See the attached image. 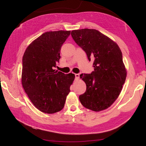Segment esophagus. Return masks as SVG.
Returning a JSON list of instances; mask_svg holds the SVG:
<instances>
[{"mask_svg": "<svg viewBox=\"0 0 146 146\" xmlns=\"http://www.w3.org/2000/svg\"><path fill=\"white\" fill-rule=\"evenodd\" d=\"M75 77H76V80H78L79 78H80V75H79L78 74H75Z\"/></svg>", "mask_w": 146, "mask_h": 146, "instance_id": "obj_1", "label": "esophagus"}]
</instances>
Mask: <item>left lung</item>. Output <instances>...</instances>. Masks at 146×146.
I'll return each instance as SVG.
<instances>
[{
	"label": "left lung",
	"mask_w": 146,
	"mask_h": 146,
	"mask_svg": "<svg viewBox=\"0 0 146 146\" xmlns=\"http://www.w3.org/2000/svg\"><path fill=\"white\" fill-rule=\"evenodd\" d=\"M74 41L86 52L88 58L94 60V71L82 74L86 90L79 96L82 105L94 111L110 107L120 94L127 71L122 54L117 44L95 29L72 30Z\"/></svg>",
	"instance_id": "8db88e82"
}]
</instances>
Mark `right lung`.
Listing matches in <instances>:
<instances>
[{
  "label": "right lung",
  "mask_w": 146,
  "mask_h": 146,
  "mask_svg": "<svg viewBox=\"0 0 146 146\" xmlns=\"http://www.w3.org/2000/svg\"><path fill=\"white\" fill-rule=\"evenodd\" d=\"M70 31L47 32L26 48L23 58L22 85L29 98L39 111L53 114L64 108L75 78L55 69L60 50Z\"/></svg>",
  "instance_id": "obj_1"
}]
</instances>
